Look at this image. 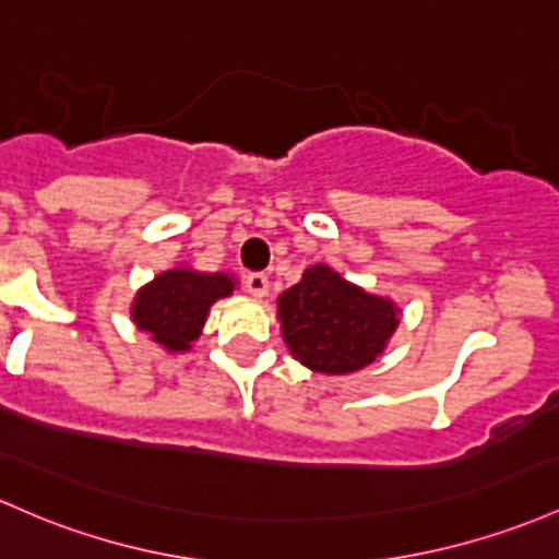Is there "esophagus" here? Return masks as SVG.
Returning a JSON list of instances; mask_svg holds the SVG:
<instances>
[{
  "mask_svg": "<svg viewBox=\"0 0 559 559\" xmlns=\"http://www.w3.org/2000/svg\"><path fill=\"white\" fill-rule=\"evenodd\" d=\"M243 284H247V292L251 294V297H257V299L267 297L270 281H267V275H265V273H249V275H247V281H243Z\"/></svg>",
  "mask_w": 559,
  "mask_h": 559,
  "instance_id": "obj_1",
  "label": "esophagus"
}]
</instances>
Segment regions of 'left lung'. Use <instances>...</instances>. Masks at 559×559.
<instances>
[{"mask_svg":"<svg viewBox=\"0 0 559 559\" xmlns=\"http://www.w3.org/2000/svg\"><path fill=\"white\" fill-rule=\"evenodd\" d=\"M278 321L299 364L321 373H349L382 355L397 329V308L329 265H312L278 297Z\"/></svg>","mask_w":559,"mask_h":559,"instance_id":"obj_1","label":"left lung"}]
</instances>
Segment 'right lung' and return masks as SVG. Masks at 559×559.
<instances>
[{
    "instance_id": "1",
    "label": "right lung",
    "mask_w": 559,
    "mask_h": 559,
    "mask_svg": "<svg viewBox=\"0 0 559 559\" xmlns=\"http://www.w3.org/2000/svg\"><path fill=\"white\" fill-rule=\"evenodd\" d=\"M233 286L236 281L228 273H195L190 267L164 270L138 292L132 321L167 353H186L199 340L212 305L230 297Z\"/></svg>"
}]
</instances>
